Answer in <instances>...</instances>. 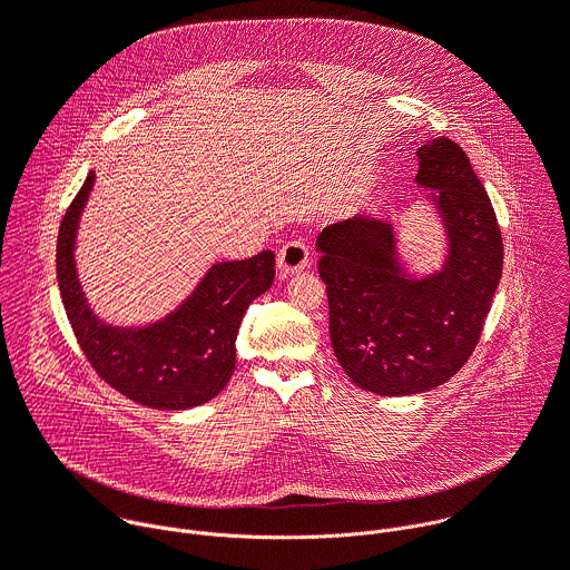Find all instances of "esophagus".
I'll list each match as a JSON object with an SVG mask.
<instances>
[{"instance_id": "esophagus-1", "label": "esophagus", "mask_w": 570, "mask_h": 570, "mask_svg": "<svg viewBox=\"0 0 570 570\" xmlns=\"http://www.w3.org/2000/svg\"><path fill=\"white\" fill-rule=\"evenodd\" d=\"M306 264H308V248H306L304 240H286L284 246L279 248L277 266H279L282 277H288V275H295V273L304 271Z\"/></svg>"}]
</instances>
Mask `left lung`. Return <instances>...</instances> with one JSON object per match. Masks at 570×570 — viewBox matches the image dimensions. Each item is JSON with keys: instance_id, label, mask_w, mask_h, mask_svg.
Listing matches in <instances>:
<instances>
[{"instance_id": "8db88e82", "label": "left lung", "mask_w": 570, "mask_h": 570, "mask_svg": "<svg viewBox=\"0 0 570 570\" xmlns=\"http://www.w3.org/2000/svg\"><path fill=\"white\" fill-rule=\"evenodd\" d=\"M417 157L415 185L429 189L446 236L438 271L405 266L396 223L367 214L315 240L334 354L358 387L383 396L429 392L469 361L503 275L497 214L466 153L440 137Z\"/></svg>"}]
</instances>
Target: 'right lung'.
Listing matches in <instances>:
<instances>
[{
    "label": "right lung",
    "mask_w": 570,
    "mask_h": 570,
    "mask_svg": "<svg viewBox=\"0 0 570 570\" xmlns=\"http://www.w3.org/2000/svg\"><path fill=\"white\" fill-rule=\"evenodd\" d=\"M95 171L71 200L58 232L56 277L76 341L99 376L128 399L157 411H187L212 401L236 365V336L253 299L275 279V255L214 264L167 315L146 324L99 317L76 268L78 223L95 187Z\"/></svg>",
    "instance_id": "right-lung-1"
}]
</instances>
